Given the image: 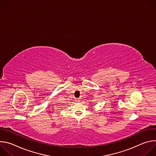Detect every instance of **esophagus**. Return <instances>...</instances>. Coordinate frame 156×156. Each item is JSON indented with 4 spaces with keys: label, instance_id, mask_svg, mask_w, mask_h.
<instances>
[{
    "label": "esophagus",
    "instance_id": "obj_1",
    "mask_svg": "<svg viewBox=\"0 0 156 156\" xmlns=\"http://www.w3.org/2000/svg\"><path fill=\"white\" fill-rule=\"evenodd\" d=\"M76 101H78H78H80V100H79V99H76Z\"/></svg>",
    "mask_w": 156,
    "mask_h": 156
}]
</instances>
